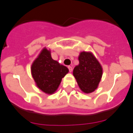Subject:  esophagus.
Here are the masks:
<instances>
[{"label": "esophagus", "mask_w": 133, "mask_h": 133, "mask_svg": "<svg viewBox=\"0 0 133 133\" xmlns=\"http://www.w3.org/2000/svg\"><path fill=\"white\" fill-rule=\"evenodd\" d=\"M68 69H69V71H70V72H71V71H72V70H73V68H72V67L70 66V65H69V66H68Z\"/></svg>", "instance_id": "34e87169"}]
</instances>
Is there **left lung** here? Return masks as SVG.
Instances as JSON below:
<instances>
[{
	"instance_id": "obj_1",
	"label": "left lung",
	"mask_w": 133,
	"mask_h": 133,
	"mask_svg": "<svg viewBox=\"0 0 133 133\" xmlns=\"http://www.w3.org/2000/svg\"><path fill=\"white\" fill-rule=\"evenodd\" d=\"M79 64L74 69L73 74L81 90L88 94L98 86L102 76L101 65L91 52H81Z\"/></svg>"
}]
</instances>
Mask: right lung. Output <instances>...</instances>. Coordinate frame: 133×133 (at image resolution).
I'll return each mask as SVG.
<instances>
[{"instance_id":"right-lung-1","label":"right lung","mask_w":133,"mask_h":133,"mask_svg":"<svg viewBox=\"0 0 133 133\" xmlns=\"http://www.w3.org/2000/svg\"><path fill=\"white\" fill-rule=\"evenodd\" d=\"M31 69L37 86L48 94L57 90L62 79L69 71L67 67L51 58V51L46 48L33 62Z\"/></svg>"}]
</instances>
